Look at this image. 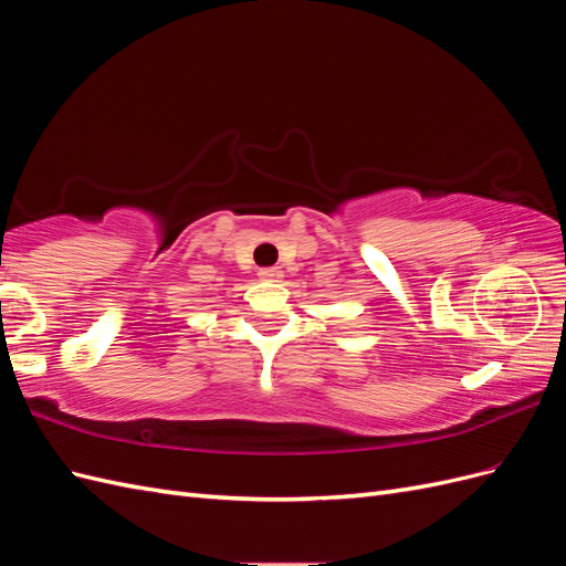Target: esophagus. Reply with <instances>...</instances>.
I'll return each instance as SVG.
<instances>
[{"label":"esophagus","mask_w":566,"mask_h":566,"mask_svg":"<svg viewBox=\"0 0 566 566\" xmlns=\"http://www.w3.org/2000/svg\"><path fill=\"white\" fill-rule=\"evenodd\" d=\"M260 279H262V281H281V279H283V269H281V266L260 269Z\"/></svg>","instance_id":"34e87169"}]
</instances>
